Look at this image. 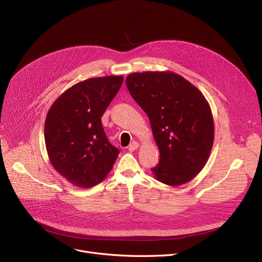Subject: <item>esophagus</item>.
I'll use <instances>...</instances> for the list:
<instances>
[{"mask_svg":"<svg viewBox=\"0 0 262 262\" xmlns=\"http://www.w3.org/2000/svg\"><path fill=\"white\" fill-rule=\"evenodd\" d=\"M139 147V143L137 142V141H134V142H132L130 144H129V146H128V149L130 150V152H134L135 149H137Z\"/></svg>","mask_w":262,"mask_h":262,"instance_id":"esophagus-1","label":"esophagus"}]
</instances>
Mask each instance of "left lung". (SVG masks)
<instances>
[{"mask_svg": "<svg viewBox=\"0 0 262 262\" xmlns=\"http://www.w3.org/2000/svg\"><path fill=\"white\" fill-rule=\"evenodd\" d=\"M126 86L147 115L160 152L150 169L160 183L180 186L190 182L207 162L214 139L213 117L203 93L171 71L133 73Z\"/></svg>", "mask_w": 262, "mask_h": 262, "instance_id": "8db88e82", "label": "left lung"}]
</instances>
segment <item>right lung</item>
<instances>
[{
	"label": "right lung",
	"mask_w": 262,
	"mask_h": 262,
	"mask_svg": "<svg viewBox=\"0 0 262 262\" xmlns=\"http://www.w3.org/2000/svg\"><path fill=\"white\" fill-rule=\"evenodd\" d=\"M122 82L123 76L115 75L79 81L59 95L47 115L49 159L76 187L100 184L118 158L119 149L108 141L101 118Z\"/></svg>",
	"instance_id": "1"
}]
</instances>
